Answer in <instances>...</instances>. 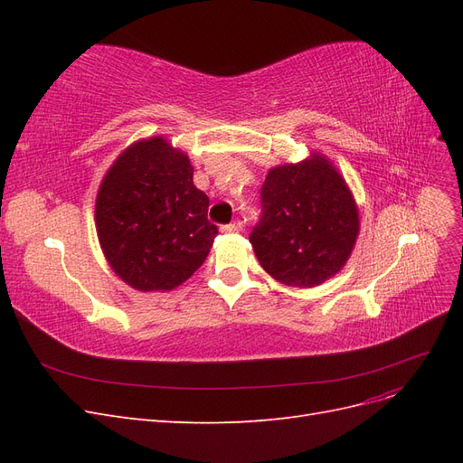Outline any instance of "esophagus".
Segmentation results:
<instances>
[{"instance_id":"obj_1","label":"esophagus","mask_w":463,"mask_h":463,"mask_svg":"<svg viewBox=\"0 0 463 463\" xmlns=\"http://www.w3.org/2000/svg\"><path fill=\"white\" fill-rule=\"evenodd\" d=\"M243 228V223L241 222H233V223H226V226H222V232H226V233H235V232H240Z\"/></svg>"}]
</instances>
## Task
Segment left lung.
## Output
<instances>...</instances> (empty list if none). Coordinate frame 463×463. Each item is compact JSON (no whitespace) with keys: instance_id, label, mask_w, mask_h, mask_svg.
Masks as SVG:
<instances>
[{"instance_id":"obj_1","label":"left lung","mask_w":463,"mask_h":463,"mask_svg":"<svg viewBox=\"0 0 463 463\" xmlns=\"http://www.w3.org/2000/svg\"><path fill=\"white\" fill-rule=\"evenodd\" d=\"M262 214L249 235L262 269L278 282L315 288L338 274L359 233L354 194L320 154L269 172Z\"/></svg>"}]
</instances>
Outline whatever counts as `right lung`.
<instances>
[{
  "mask_svg": "<svg viewBox=\"0 0 463 463\" xmlns=\"http://www.w3.org/2000/svg\"><path fill=\"white\" fill-rule=\"evenodd\" d=\"M193 184L187 154L162 137L125 150L96 197L98 241L114 272L138 291H170L197 272L218 228Z\"/></svg>",
  "mask_w": 463,
  "mask_h": 463,
  "instance_id": "add662e5",
  "label": "right lung"
}]
</instances>
